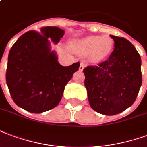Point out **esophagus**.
<instances>
[{
  "label": "esophagus",
  "instance_id": "1",
  "mask_svg": "<svg viewBox=\"0 0 147 147\" xmlns=\"http://www.w3.org/2000/svg\"><path fill=\"white\" fill-rule=\"evenodd\" d=\"M84 66H85L84 63H81V65H80V67H79V70H80V71H82V70L84 69Z\"/></svg>",
  "mask_w": 147,
  "mask_h": 147
}]
</instances>
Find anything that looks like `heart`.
<instances>
[{
	"label": "heart",
	"mask_w": 147,
	"mask_h": 147,
	"mask_svg": "<svg viewBox=\"0 0 147 147\" xmlns=\"http://www.w3.org/2000/svg\"><path fill=\"white\" fill-rule=\"evenodd\" d=\"M113 48V40L109 36H88L75 40L71 49L76 54L88 55V59L96 63L103 60L110 54Z\"/></svg>",
	"instance_id": "1"
}]
</instances>
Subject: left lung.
Wrapping results in <instances>:
<instances>
[{
	"instance_id": "8db88e82",
	"label": "left lung",
	"mask_w": 147,
	"mask_h": 147,
	"mask_svg": "<svg viewBox=\"0 0 147 147\" xmlns=\"http://www.w3.org/2000/svg\"><path fill=\"white\" fill-rule=\"evenodd\" d=\"M114 49L107 60L84 69L91 107L104 115H116L130 107L142 85L141 58L133 45L110 35Z\"/></svg>"
}]
</instances>
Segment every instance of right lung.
Segmentation results:
<instances>
[{
  "label": "right lung",
  "mask_w": 147,
  "mask_h": 147,
  "mask_svg": "<svg viewBox=\"0 0 147 147\" xmlns=\"http://www.w3.org/2000/svg\"><path fill=\"white\" fill-rule=\"evenodd\" d=\"M65 31L46 26L39 33L22 34L11 47L7 59L6 81L15 103L28 112L40 113L55 107L66 84L80 63L63 66L58 62L51 41L57 45Z\"/></svg>",
  "instance_id": "obj_1"
}]
</instances>
